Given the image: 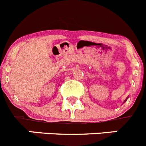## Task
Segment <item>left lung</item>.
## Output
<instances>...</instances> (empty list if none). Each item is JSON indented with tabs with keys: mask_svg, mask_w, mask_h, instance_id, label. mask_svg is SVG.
<instances>
[{
	"mask_svg": "<svg viewBox=\"0 0 146 146\" xmlns=\"http://www.w3.org/2000/svg\"><path fill=\"white\" fill-rule=\"evenodd\" d=\"M126 100H127V98H126V100H125V101H126Z\"/></svg>",
	"mask_w": 146,
	"mask_h": 146,
	"instance_id": "8db88e82",
	"label": "left lung"
}]
</instances>
